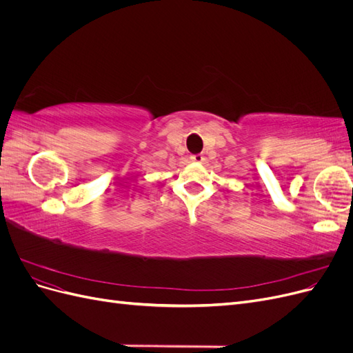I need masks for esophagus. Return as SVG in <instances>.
Returning a JSON list of instances; mask_svg holds the SVG:
<instances>
[{"label":"esophagus","mask_w":353,"mask_h":353,"mask_svg":"<svg viewBox=\"0 0 353 353\" xmlns=\"http://www.w3.org/2000/svg\"><path fill=\"white\" fill-rule=\"evenodd\" d=\"M190 159L193 160V162H196V163H201L203 160H205V156H203V154H193Z\"/></svg>","instance_id":"1"}]
</instances>
